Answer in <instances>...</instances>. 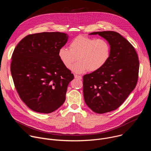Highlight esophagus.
<instances>
[{
    "label": "esophagus",
    "instance_id": "obj_1",
    "mask_svg": "<svg viewBox=\"0 0 151 151\" xmlns=\"http://www.w3.org/2000/svg\"><path fill=\"white\" fill-rule=\"evenodd\" d=\"M74 76H75V78L79 79H82V76H79V75H75Z\"/></svg>",
    "mask_w": 151,
    "mask_h": 151
}]
</instances>
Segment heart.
Masks as SVG:
<instances>
[{
  "label": "heart",
  "mask_w": 151,
  "mask_h": 151,
  "mask_svg": "<svg viewBox=\"0 0 151 151\" xmlns=\"http://www.w3.org/2000/svg\"><path fill=\"white\" fill-rule=\"evenodd\" d=\"M63 65L69 69L78 59V62L72 67L76 73H83L88 70L94 72L101 69L108 61L111 55V46L106 40L79 35L70 43L69 48L63 47L58 52Z\"/></svg>",
  "instance_id": "b5f03b06"
}]
</instances>
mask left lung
Masks as SVG:
<instances>
[{
    "label": "left lung",
    "mask_w": 151,
    "mask_h": 151,
    "mask_svg": "<svg viewBox=\"0 0 151 151\" xmlns=\"http://www.w3.org/2000/svg\"><path fill=\"white\" fill-rule=\"evenodd\" d=\"M111 46V55L99 70L83 77L85 103L94 112L104 114L116 109L135 88L139 69L137 52L119 33L96 32Z\"/></svg>",
    "instance_id": "left-lung-1"
}]
</instances>
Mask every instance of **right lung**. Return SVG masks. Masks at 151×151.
<instances>
[{
	"mask_svg": "<svg viewBox=\"0 0 151 151\" xmlns=\"http://www.w3.org/2000/svg\"><path fill=\"white\" fill-rule=\"evenodd\" d=\"M68 37V34L60 32L29 35L13 52L11 72L15 88L33 111L50 114L65 101L74 76L63 65L58 52Z\"/></svg>",
	"mask_w": 151,
	"mask_h": 151,
	"instance_id": "right-lung-1",
	"label": "right lung"
}]
</instances>
